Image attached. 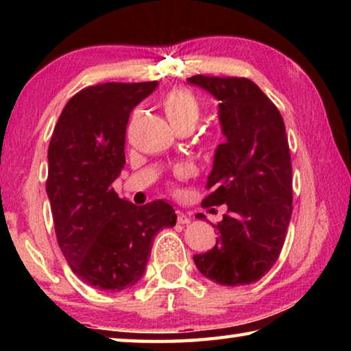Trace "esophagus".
<instances>
[{"label": "esophagus", "instance_id": "obj_1", "mask_svg": "<svg viewBox=\"0 0 351 351\" xmlns=\"http://www.w3.org/2000/svg\"><path fill=\"white\" fill-rule=\"evenodd\" d=\"M176 221H178V224H189L190 217L186 215V213L181 210H176Z\"/></svg>", "mask_w": 351, "mask_h": 351}]
</instances>
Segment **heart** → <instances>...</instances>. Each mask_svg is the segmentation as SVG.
<instances>
[{
	"instance_id": "obj_1",
	"label": "heart",
	"mask_w": 351,
	"mask_h": 351,
	"mask_svg": "<svg viewBox=\"0 0 351 351\" xmlns=\"http://www.w3.org/2000/svg\"><path fill=\"white\" fill-rule=\"evenodd\" d=\"M162 108L175 130L184 127L193 128L201 116L199 100L192 91L184 88L171 90L162 100Z\"/></svg>"
}]
</instances>
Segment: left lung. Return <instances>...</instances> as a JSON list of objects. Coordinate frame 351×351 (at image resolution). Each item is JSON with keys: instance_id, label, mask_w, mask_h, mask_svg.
<instances>
[{"instance_id": "8db88e82", "label": "left lung", "mask_w": 351, "mask_h": 351, "mask_svg": "<svg viewBox=\"0 0 351 351\" xmlns=\"http://www.w3.org/2000/svg\"><path fill=\"white\" fill-rule=\"evenodd\" d=\"M217 99L224 134L213 154L203 206H228L217 245L193 255L198 271L223 287L260 280L276 263L293 213V169L283 117L245 77L193 75ZM198 219L206 218L198 213Z\"/></svg>"}]
</instances>
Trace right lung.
Segmentation results:
<instances>
[{
    "label": "right lung",
    "instance_id": "1",
    "mask_svg": "<svg viewBox=\"0 0 351 351\" xmlns=\"http://www.w3.org/2000/svg\"><path fill=\"white\" fill-rule=\"evenodd\" d=\"M156 86L110 82L85 88L64 105L49 142L46 192L58 246L74 274L100 291L138 283L154 235L176 224L165 201L136 206L111 187L125 165L130 112Z\"/></svg>",
    "mask_w": 351,
    "mask_h": 351
}]
</instances>
